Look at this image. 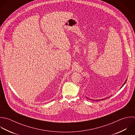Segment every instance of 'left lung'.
I'll list each match as a JSON object with an SVG mask.
<instances>
[{
  "label": "left lung",
  "instance_id": "1",
  "mask_svg": "<svg viewBox=\"0 0 135 135\" xmlns=\"http://www.w3.org/2000/svg\"><path fill=\"white\" fill-rule=\"evenodd\" d=\"M126 81H127V79H126V80L125 81L124 84H123V85L122 86V87H123V86H124V85L125 84V83H126ZM122 87H121V88H122ZM87 99H89V98H87ZM107 98H104V99H101V100H104V99H107ZM96 100V101H98L99 100Z\"/></svg>",
  "mask_w": 135,
  "mask_h": 135
}]
</instances>
